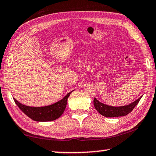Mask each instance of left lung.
<instances>
[{"mask_svg": "<svg viewBox=\"0 0 156 156\" xmlns=\"http://www.w3.org/2000/svg\"><path fill=\"white\" fill-rule=\"evenodd\" d=\"M142 96L139 97L138 99L134 101L132 103L122 106H112L106 105L105 104L101 103L99 100L95 98L94 99V106L97 109V111L101 115L107 118L120 117V116H125L133 110V108L137 105L139 101Z\"/></svg>", "mask_w": 156, "mask_h": 156, "instance_id": "8db88e82", "label": "left lung"}]
</instances>
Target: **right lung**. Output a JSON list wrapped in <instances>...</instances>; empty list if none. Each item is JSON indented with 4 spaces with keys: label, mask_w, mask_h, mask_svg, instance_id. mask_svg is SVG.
Masks as SVG:
<instances>
[{
    "label": "right lung",
    "mask_w": 156,
    "mask_h": 156,
    "mask_svg": "<svg viewBox=\"0 0 156 156\" xmlns=\"http://www.w3.org/2000/svg\"><path fill=\"white\" fill-rule=\"evenodd\" d=\"M73 91L69 92L61 100L45 106H26L13 99L18 107L31 119L37 122H48L57 119L62 115L66 108L69 97Z\"/></svg>",
    "instance_id": "add662e5"
}]
</instances>
